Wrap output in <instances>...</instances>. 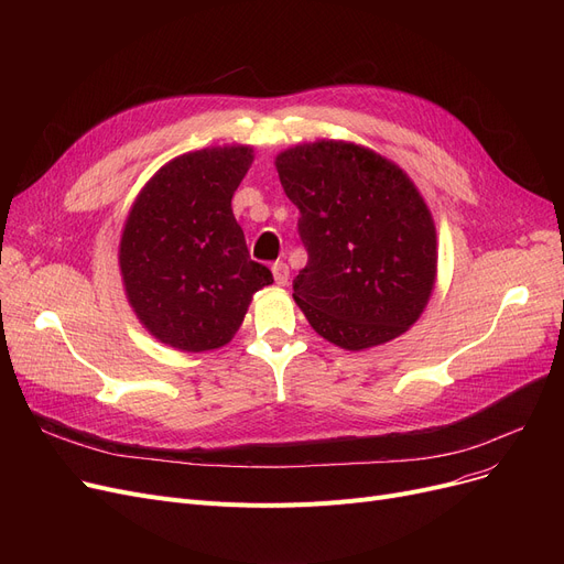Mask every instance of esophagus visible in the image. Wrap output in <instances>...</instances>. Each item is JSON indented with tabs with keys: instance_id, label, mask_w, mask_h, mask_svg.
Segmentation results:
<instances>
[{
	"instance_id": "obj_1",
	"label": "esophagus",
	"mask_w": 564,
	"mask_h": 564,
	"mask_svg": "<svg viewBox=\"0 0 564 564\" xmlns=\"http://www.w3.org/2000/svg\"><path fill=\"white\" fill-rule=\"evenodd\" d=\"M272 274H274V281L279 283V285H285L288 283V279H290V270H288V264L285 262H274L272 264Z\"/></svg>"
}]
</instances>
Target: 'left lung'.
Listing matches in <instances>:
<instances>
[{"label": "left lung", "instance_id": "obj_1", "mask_svg": "<svg viewBox=\"0 0 564 564\" xmlns=\"http://www.w3.org/2000/svg\"><path fill=\"white\" fill-rule=\"evenodd\" d=\"M308 262L292 281L311 327L343 349L389 343L416 322L436 276V230L409 175L368 148L304 143L276 158Z\"/></svg>", "mask_w": 564, "mask_h": 564}]
</instances>
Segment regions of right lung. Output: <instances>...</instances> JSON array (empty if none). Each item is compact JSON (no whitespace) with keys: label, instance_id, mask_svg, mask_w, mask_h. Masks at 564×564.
Here are the masks:
<instances>
[{"label":"right lung","instance_id":"right-lung-1","mask_svg":"<svg viewBox=\"0 0 564 564\" xmlns=\"http://www.w3.org/2000/svg\"><path fill=\"white\" fill-rule=\"evenodd\" d=\"M251 162L249 145L181 155L132 205L118 253L128 300L143 327L175 349L226 345L253 292L274 283L272 272L251 260L230 207Z\"/></svg>","mask_w":564,"mask_h":564}]
</instances>
